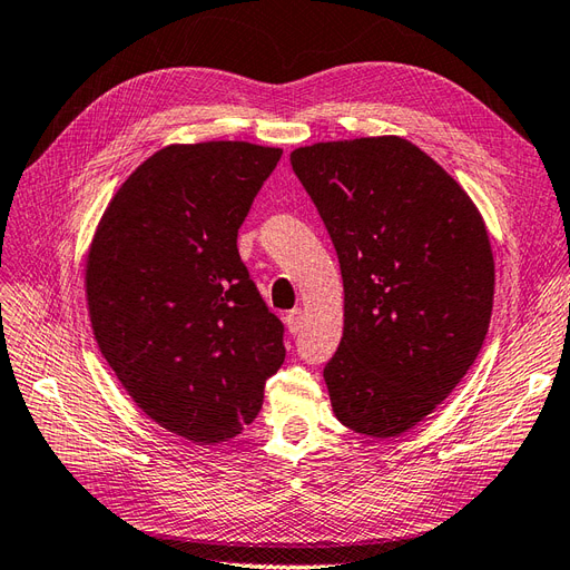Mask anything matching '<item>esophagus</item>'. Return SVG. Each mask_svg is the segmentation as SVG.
Segmentation results:
<instances>
[{"mask_svg":"<svg viewBox=\"0 0 570 570\" xmlns=\"http://www.w3.org/2000/svg\"><path fill=\"white\" fill-rule=\"evenodd\" d=\"M303 322H305V313L301 311V307H294V311L286 313V327L291 334H301Z\"/></svg>","mask_w":570,"mask_h":570,"instance_id":"esophagus-1","label":"esophagus"}]
</instances>
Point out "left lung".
Here are the masks:
<instances>
[{"label":"left lung","mask_w":570,"mask_h":570,"mask_svg":"<svg viewBox=\"0 0 570 570\" xmlns=\"http://www.w3.org/2000/svg\"><path fill=\"white\" fill-rule=\"evenodd\" d=\"M334 243L344 336L324 365L336 417L399 436L465 377L490 330L494 259L468 193L413 142L382 136L291 153Z\"/></svg>","instance_id":"left-lung-1"}]
</instances>
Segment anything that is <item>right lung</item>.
Here are the masks:
<instances>
[{
	"mask_svg": "<svg viewBox=\"0 0 570 570\" xmlns=\"http://www.w3.org/2000/svg\"><path fill=\"white\" fill-rule=\"evenodd\" d=\"M279 157L240 140L169 145L126 178L92 238L97 346L142 413L190 442L240 434L286 357L236 246Z\"/></svg>",
	"mask_w": 570,
	"mask_h": 570,
	"instance_id": "obj_1",
	"label": "right lung"
}]
</instances>
